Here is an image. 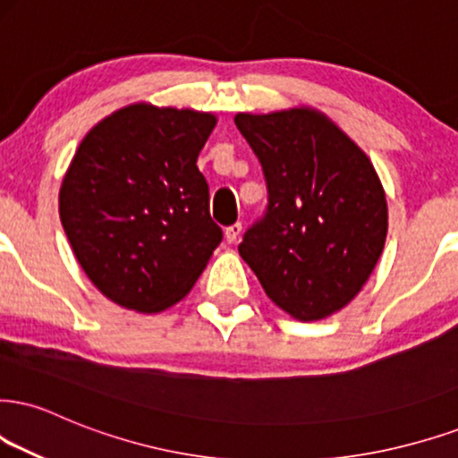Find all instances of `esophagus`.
<instances>
[{"instance_id": "1", "label": "esophagus", "mask_w": 458, "mask_h": 458, "mask_svg": "<svg viewBox=\"0 0 458 458\" xmlns=\"http://www.w3.org/2000/svg\"><path fill=\"white\" fill-rule=\"evenodd\" d=\"M240 233H242V225L240 223L231 225V227L225 229V240H227L229 244H235V242H238V238H240Z\"/></svg>"}]
</instances>
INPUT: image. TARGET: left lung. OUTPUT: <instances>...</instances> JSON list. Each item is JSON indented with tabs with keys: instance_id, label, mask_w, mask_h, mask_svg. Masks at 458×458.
Wrapping results in <instances>:
<instances>
[{
	"instance_id": "8db88e82",
	"label": "left lung",
	"mask_w": 458,
	"mask_h": 458,
	"mask_svg": "<svg viewBox=\"0 0 458 458\" xmlns=\"http://www.w3.org/2000/svg\"><path fill=\"white\" fill-rule=\"evenodd\" d=\"M267 180L240 255L276 306L320 320L357 297L385 250L388 206L369 157L320 110L235 114Z\"/></svg>"
}]
</instances>
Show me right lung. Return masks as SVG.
I'll return each mask as SVG.
<instances>
[{
  "instance_id": "right-lung-1",
  "label": "right lung",
  "mask_w": 458,
  "mask_h": 458,
  "mask_svg": "<svg viewBox=\"0 0 458 458\" xmlns=\"http://www.w3.org/2000/svg\"><path fill=\"white\" fill-rule=\"evenodd\" d=\"M216 114L131 104L84 135L59 191L78 263L121 308L157 314L193 289L223 231L197 157Z\"/></svg>"
}]
</instances>
